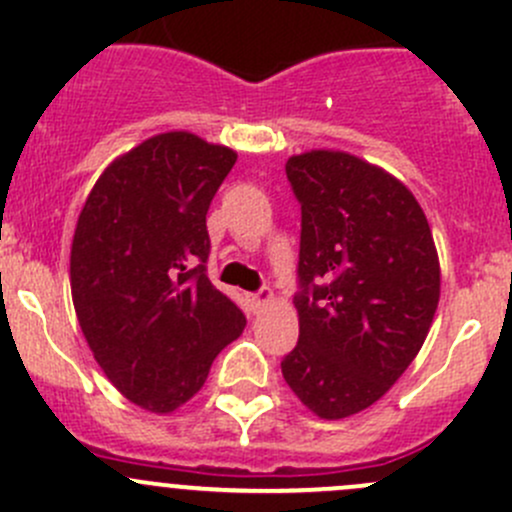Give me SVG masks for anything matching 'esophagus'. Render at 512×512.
I'll return each instance as SVG.
<instances>
[{
    "mask_svg": "<svg viewBox=\"0 0 512 512\" xmlns=\"http://www.w3.org/2000/svg\"><path fill=\"white\" fill-rule=\"evenodd\" d=\"M267 301H272V292L267 287L257 289L255 294H250V306L252 311H262V306L267 304Z\"/></svg>",
    "mask_w": 512,
    "mask_h": 512,
    "instance_id": "obj_1",
    "label": "esophagus"
}]
</instances>
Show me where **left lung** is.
Wrapping results in <instances>:
<instances>
[{
	"mask_svg": "<svg viewBox=\"0 0 512 512\" xmlns=\"http://www.w3.org/2000/svg\"><path fill=\"white\" fill-rule=\"evenodd\" d=\"M287 179L301 206L299 341L282 375L319 417H351L427 338L439 304L432 230L407 186L351 154H299Z\"/></svg>",
	"mask_w": 512,
	"mask_h": 512,
	"instance_id": "obj_1",
	"label": "left lung"
}]
</instances>
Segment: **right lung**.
<instances>
[{
	"instance_id": "add662e5",
	"label": "right lung",
	"mask_w": 512,
	"mask_h": 512,
	"mask_svg": "<svg viewBox=\"0 0 512 512\" xmlns=\"http://www.w3.org/2000/svg\"><path fill=\"white\" fill-rule=\"evenodd\" d=\"M235 159L196 134H159L112 161L80 211L75 314L110 383L149 412L191 400L247 324L206 267V213Z\"/></svg>"
}]
</instances>
